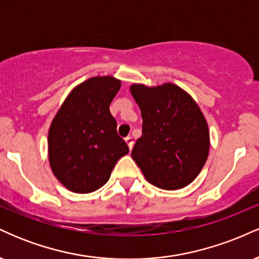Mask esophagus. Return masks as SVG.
<instances>
[{"label": "esophagus", "instance_id": "esophagus-1", "mask_svg": "<svg viewBox=\"0 0 259 259\" xmlns=\"http://www.w3.org/2000/svg\"><path fill=\"white\" fill-rule=\"evenodd\" d=\"M124 141H125V144L127 145V147H129V150H132L133 145H134V140L132 136H126V138L124 139Z\"/></svg>", "mask_w": 259, "mask_h": 259}]
</instances>
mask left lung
Wrapping results in <instances>:
<instances>
[{
    "instance_id": "obj_1",
    "label": "left lung",
    "mask_w": 259,
    "mask_h": 259,
    "mask_svg": "<svg viewBox=\"0 0 259 259\" xmlns=\"http://www.w3.org/2000/svg\"><path fill=\"white\" fill-rule=\"evenodd\" d=\"M142 117L132 157L150 184L179 190L191 184L209 153V129L191 95L173 82L130 86Z\"/></svg>"
}]
</instances>
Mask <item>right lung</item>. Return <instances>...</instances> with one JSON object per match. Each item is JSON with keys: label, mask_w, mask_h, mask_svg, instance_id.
<instances>
[{"label": "right lung", "mask_w": 259, "mask_h": 259, "mask_svg": "<svg viewBox=\"0 0 259 259\" xmlns=\"http://www.w3.org/2000/svg\"><path fill=\"white\" fill-rule=\"evenodd\" d=\"M121 81L94 76L68 94L49 129L47 154L53 175L75 194H90L108 181L115 163L129 153L117 134L109 105Z\"/></svg>", "instance_id": "obj_1"}]
</instances>
